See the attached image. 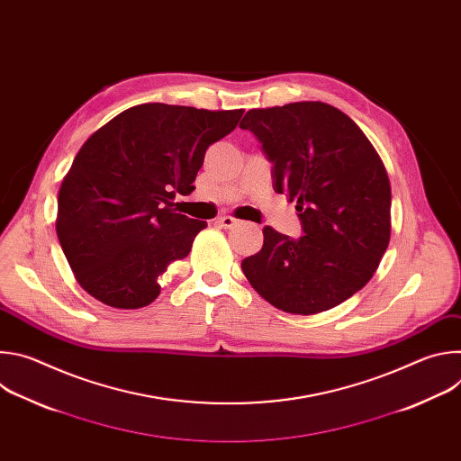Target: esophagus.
Segmentation results:
<instances>
[{
	"instance_id": "34e87169",
	"label": "esophagus",
	"mask_w": 461,
	"mask_h": 461,
	"mask_svg": "<svg viewBox=\"0 0 461 461\" xmlns=\"http://www.w3.org/2000/svg\"><path fill=\"white\" fill-rule=\"evenodd\" d=\"M217 222H219L222 228H226V230H230V228H233V226H237V224H239V221H237V219L228 217V215H226V217H221Z\"/></svg>"
}]
</instances>
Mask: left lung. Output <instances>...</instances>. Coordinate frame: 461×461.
<instances>
[{"mask_svg":"<svg viewBox=\"0 0 461 461\" xmlns=\"http://www.w3.org/2000/svg\"><path fill=\"white\" fill-rule=\"evenodd\" d=\"M248 129L274 164V189L286 193L303 233L267 226L262 249L242 260L257 294L276 308L312 315L359 292L390 240V182L357 123L334 105L295 102L249 109Z\"/></svg>","mask_w":461,"mask_h":461,"instance_id":"obj_1","label":"left lung"}]
</instances>
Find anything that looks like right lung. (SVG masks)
Listing matches in <instances>:
<instances>
[{
  "label": "right lung",
  "instance_id": "obj_1",
  "mask_svg": "<svg viewBox=\"0 0 461 461\" xmlns=\"http://www.w3.org/2000/svg\"><path fill=\"white\" fill-rule=\"evenodd\" d=\"M242 113L142 104L87 139L61 182L56 233L89 295L122 310L158 297V277L208 226L176 213L173 199L194 189L206 149Z\"/></svg>",
  "mask_w": 461,
  "mask_h": 461
}]
</instances>
